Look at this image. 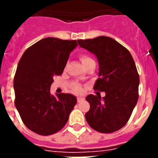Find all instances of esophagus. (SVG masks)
Listing matches in <instances>:
<instances>
[{
  "instance_id": "1",
  "label": "esophagus",
  "mask_w": 158,
  "mask_h": 158,
  "mask_svg": "<svg viewBox=\"0 0 158 158\" xmlns=\"http://www.w3.org/2000/svg\"><path fill=\"white\" fill-rule=\"evenodd\" d=\"M84 98H77V102H80L84 101Z\"/></svg>"
}]
</instances>
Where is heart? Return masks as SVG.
<instances>
[{
  "instance_id": "obj_1",
  "label": "heart",
  "mask_w": 158,
  "mask_h": 158,
  "mask_svg": "<svg viewBox=\"0 0 158 158\" xmlns=\"http://www.w3.org/2000/svg\"><path fill=\"white\" fill-rule=\"evenodd\" d=\"M79 59L81 60L82 64H83L84 66H85L86 64H88L91 61H94V60L92 59L91 57L84 54L80 55V56H79ZM71 92L75 94H82V92H83V89H82V87L80 86L79 84H73L71 87Z\"/></svg>"
}]
</instances>
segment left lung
Returning a JSON list of instances; mask_svg holds the SVG:
<instances>
[{"label":"left lung","instance_id":"obj_1","mask_svg":"<svg viewBox=\"0 0 158 158\" xmlns=\"http://www.w3.org/2000/svg\"><path fill=\"white\" fill-rule=\"evenodd\" d=\"M79 45L96 55L99 78L94 89L106 96L89 95L90 109L85 119L90 127L100 133L119 130L128 122L139 98V76L130 52L113 38L100 36L78 40Z\"/></svg>","mask_w":158,"mask_h":158}]
</instances>
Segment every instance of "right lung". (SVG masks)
I'll return each mask as SVG.
<instances>
[{"label": "right lung", "mask_w": 158, "mask_h": 158, "mask_svg": "<svg viewBox=\"0 0 158 158\" xmlns=\"http://www.w3.org/2000/svg\"><path fill=\"white\" fill-rule=\"evenodd\" d=\"M76 40L46 38L27 49L14 78L15 104L27 128L40 135L56 134L64 127L76 98L50 93L55 76L63 73Z\"/></svg>", "instance_id": "right-lung-1"}]
</instances>
